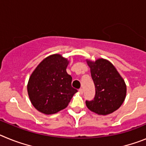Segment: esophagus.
<instances>
[{
	"label": "esophagus",
	"instance_id": "34e87169",
	"mask_svg": "<svg viewBox=\"0 0 146 146\" xmlns=\"http://www.w3.org/2000/svg\"><path fill=\"white\" fill-rule=\"evenodd\" d=\"M79 92H80V94H83V90H82V88H80L79 89Z\"/></svg>",
	"mask_w": 146,
	"mask_h": 146
}]
</instances>
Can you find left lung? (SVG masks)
<instances>
[{"label": "left lung", "mask_w": 146, "mask_h": 146, "mask_svg": "<svg viewBox=\"0 0 146 146\" xmlns=\"http://www.w3.org/2000/svg\"><path fill=\"white\" fill-rule=\"evenodd\" d=\"M96 94L91 101H86L87 108L99 115H108L118 110L126 98V86L123 79L108 60L99 58L88 60Z\"/></svg>", "instance_id": "obj_1"}]
</instances>
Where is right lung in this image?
I'll use <instances>...</instances> for the list:
<instances>
[{
    "label": "right lung",
    "instance_id": "1",
    "mask_svg": "<svg viewBox=\"0 0 146 146\" xmlns=\"http://www.w3.org/2000/svg\"><path fill=\"white\" fill-rule=\"evenodd\" d=\"M68 64L66 58L54 54L44 59L30 77L28 96L41 113L51 115L65 109L77 92L72 87V77L67 74Z\"/></svg>",
    "mask_w": 146,
    "mask_h": 146
}]
</instances>
